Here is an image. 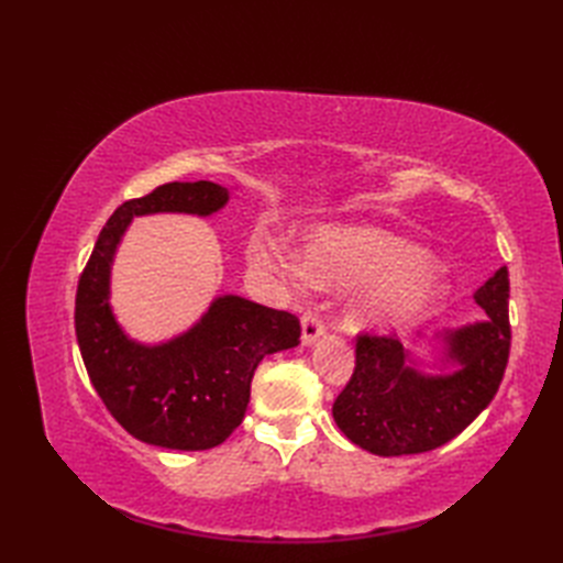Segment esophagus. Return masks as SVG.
<instances>
[{
	"label": "esophagus",
	"instance_id": "1",
	"mask_svg": "<svg viewBox=\"0 0 563 563\" xmlns=\"http://www.w3.org/2000/svg\"><path fill=\"white\" fill-rule=\"evenodd\" d=\"M300 329H302L300 331V343L308 347V345L314 343L319 335H323V321L314 314H305L302 321H300Z\"/></svg>",
	"mask_w": 563,
	"mask_h": 563
}]
</instances>
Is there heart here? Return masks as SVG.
<instances>
[{"instance_id": "heart-1", "label": "heart", "mask_w": 563, "mask_h": 563, "mask_svg": "<svg viewBox=\"0 0 563 563\" xmlns=\"http://www.w3.org/2000/svg\"><path fill=\"white\" fill-rule=\"evenodd\" d=\"M249 261L282 279L305 277L317 286H353L347 321L366 329H399L428 317L444 300L449 284L428 265V253L373 225H327L305 236L300 263L277 240L255 232Z\"/></svg>"}]
</instances>
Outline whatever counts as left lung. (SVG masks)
I'll use <instances>...</instances> for the list:
<instances>
[{"label": "left lung", "instance_id": "obj_1", "mask_svg": "<svg viewBox=\"0 0 563 563\" xmlns=\"http://www.w3.org/2000/svg\"><path fill=\"white\" fill-rule=\"evenodd\" d=\"M474 300L482 321L444 329L432 338V362L397 338H356V366L333 404L343 434L373 455H413L444 446L496 397L509 356V275L500 267ZM434 367L439 374H428Z\"/></svg>", "mask_w": 563, "mask_h": 563}]
</instances>
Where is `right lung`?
Masks as SVG:
<instances>
[{"mask_svg": "<svg viewBox=\"0 0 563 563\" xmlns=\"http://www.w3.org/2000/svg\"><path fill=\"white\" fill-rule=\"evenodd\" d=\"M228 201V187L211 180L166 183L124 201L98 234L79 277L75 331L84 366L112 418L152 446L207 451L223 444L244 420L258 364L300 343L294 314L234 294L218 296L199 321L164 343L133 340L117 321L110 277L131 220L155 213L207 218Z\"/></svg>", "mask_w": 563, "mask_h": 563, "instance_id": "right-lung-1", "label": "right lung"}]
</instances>
